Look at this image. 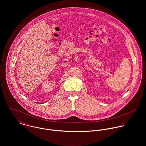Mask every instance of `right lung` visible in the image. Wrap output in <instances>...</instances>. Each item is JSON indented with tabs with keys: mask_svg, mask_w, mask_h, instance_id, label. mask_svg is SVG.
Instances as JSON below:
<instances>
[{
	"mask_svg": "<svg viewBox=\"0 0 146 146\" xmlns=\"http://www.w3.org/2000/svg\"><path fill=\"white\" fill-rule=\"evenodd\" d=\"M45 102H46V101H45Z\"/></svg>",
	"mask_w": 146,
	"mask_h": 146,
	"instance_id": "add662e5",
	"label": "right lung"
}]
</instances>
